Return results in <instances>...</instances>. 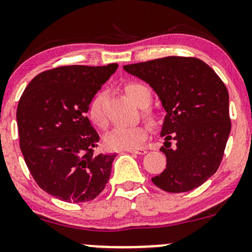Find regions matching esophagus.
I'll list each match as a JSON object with an SVG mask.
<instances>
[{
  "instance_id": "34e87169",
  "label": "esophagus",
  "mask_w": 252,
  "mask_h": 252,
  "mask_svg": "<svg viewBox=\"0 0 252 252\" xmlns=\"http://www.w3.org/2000/svg\"><path fill=\"white\" fill-rule=\"evenodd\" d=\"M130 154H136V155H144L146 154V150L145 149H135V150H126Z\"/></svg>"
}]
</instances>
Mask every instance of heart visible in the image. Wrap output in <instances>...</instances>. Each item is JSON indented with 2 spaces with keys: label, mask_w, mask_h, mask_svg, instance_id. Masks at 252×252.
Returning a JSON list of instances; mask_svg holds the SVG:
<instances>
[{
  "label": "heart",
  "mask_w": 252,
  "mask_h": 252,
  "mask_svg": "<svg viewBox=\"0 0 252 252\" xmlns=\"http://www.w3.org/2000/svg\"><path fill=\"white\" fill-rule=\"evenodd\" d=\"M124 90H126V95L139 107H147L151 102V93H150L149 88L140 83L126 84ZM145 116L152 119V116L149 112H145ZM89 117H90L91 122L96 124L98 128H105L107 126V118H106L105 110H103L102 94H97L91 100L90 105H89ZM147 133H149V128L145 124L117 126L106 134L103 142L111 150H135L139 149L146 140Z\"/></svg>",
  "instance_id": "b5f03b06"
}]
</instances>
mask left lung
<instances>
[{"label":"left lung","mask_w":252,"mask_h":252,"mask_svg":"<svg viewBox=\"0 0 252 252\" xmlns=\"http://www.w3.org/2000/svg\"><path fill=\"white\" fill-rule=\"evenodd\" d=\"M146 81L166 111L161 151L167 164L152 183L167 192L190 191L217 172L229 138V95L224 83L194 57H169L124 65Z\"/></svg>","instance_id":"1"}]
</instances>
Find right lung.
<instances>
[{
	"label": "right lung",
	"instance_id": "add662e5",
	"mask_svg": "<svg viewBox=\"0 0 252 252\" xmlns=\"http://www.w3.org/2000/svg\"><path fill=\"white\" fill-rule=\"evenodd\" d=\"M117 68V63L53 68L37 74L23 93L17 108L20 150L35 182L51 196L79 204L105 189L116 154H94L100 138L86 113Z\"/></svg>",
	"mask_w": 252,
	"mask_h": 252
}]
</instances>
